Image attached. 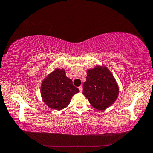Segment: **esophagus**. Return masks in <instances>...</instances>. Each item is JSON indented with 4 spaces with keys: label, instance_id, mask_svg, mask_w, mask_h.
<instances>
[{
    "label": "esophagus",
    "instance_id": "esophagus-1",
    "mask_svg": "<svg viewBox=\"0 0 153 153\" xmlns=\"http://www.w3.org/2000/svg\"><path fill=\"white\" fill-rule=\"evenodd\" d=\"M79 89L80 92H82V86H80V87H79Z\"/></svg>",
    "mask_w": 153,
    "mask_h": 153
}]
</instances>
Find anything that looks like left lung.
<instances>
[{"mask_svg":"<svg viewBox=\"0 0 153 153\" xmlns=\"http://www.w3.org/2000/svg\"><path fill=\"white\" fill-rule=\"evenodd\" d=\"M86 78L82 94L90 104L101 111L111 106L119 96V87L109 68L97 64L87 70Z\"/></svg>","mask_w":153,"mask_h":153,"instance_id":"left-lung-1","label":"left lung"}]
</instances>
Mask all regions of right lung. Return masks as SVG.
Returning <instances> with one entry per match:
<instances>
[{
	"instance_id": "1",
	"label": "right lung",
	"mask_w": 153,
	"mask_h": 153,
	"mask_svg": "<svg viewBox=\"0 0 153 153\" xmlns=\"http://www.w3.org/2000/svg\"><path fill=\"white\" fill-rule=\"evenodd\" d=\"M79 92L71 79L66 76L64 68H56L42 79L41 96L42 101L50 108L62 111L71 103L72 97Z\"/></svg>"
}]
</instances>
